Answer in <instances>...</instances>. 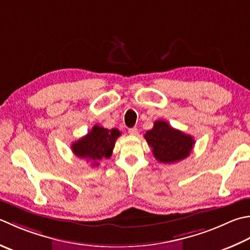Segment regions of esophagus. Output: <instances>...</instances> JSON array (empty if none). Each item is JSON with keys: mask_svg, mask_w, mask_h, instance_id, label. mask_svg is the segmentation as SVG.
<instances>
[{"mask_svg": "<svg viewBox=\"0 0 250 250\" xmlns=\"http://www.w3.org/2000/svg\"><path fill=\"white\" fill-rule=\"evenodd\" d=\"M128 132L130 135H138V129L136 128H131V129H129Z\"/></svg>", "mask_w": 250, "mask_h": 250, "instance_id": "1", "label": "esophagus"}]
</instances>
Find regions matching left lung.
<instances>
[{"label": "left lung", "mask_w": 250, "mask_h": 250, "mask_svg": "<svg viewBox=\"0 0 250 250\" xmlns=\"http://www.w3.org/2000/svg\"><path fill=\"white\" fill-rule=\"evenodd\" d=\"M159 163L173 164L187 158L195 144L190 135L169 125L164 120L155 121L153 129L144 135Z\"/></svg>", "instance_id": "1"}]
</instances>
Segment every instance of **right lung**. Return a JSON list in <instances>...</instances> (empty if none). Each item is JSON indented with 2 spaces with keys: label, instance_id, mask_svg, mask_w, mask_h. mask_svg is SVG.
I'll return each mask as SVG.
<instances>
[{
  "label": "right lung",
  "instance_id": "obj_1",
  "mask_svg": "<svg viewBox=\"0 0 250 250\" xmlns=\"http://www.w3.org/2000/svg\"><path fill=\"white\" fill-rule=\"evenodd\" d=\"M118 129H105L100 125H94L85 136L73 142L71 145L72 153L77 157L91 161L93 167L99 166L103 158H109L115 147L116 140L120 136Z\"/></svg>",
  "mask_w": 250,
  "mask_h": 250
}]
</instances>
